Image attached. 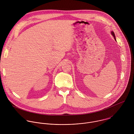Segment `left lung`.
Listing matches in <instances>:
<instances>
[{
    "label": "left lung",
    "instance_id": "obj_1",
    "mask_svg": "<svg viewBox=\"0 0 134 134\" xmlns=\"http://www.w3.org/2000/svg\"><path fill=\"white\" fill-rule=\"evenodd\" d=\"M111 35L114 36V38H115V40L116 41V39H115V34H114V32H113V31H111Z\"/></svg>",
    "mask_w": 134,
    "mask_h": 134
}]
</instances>
